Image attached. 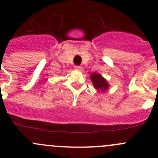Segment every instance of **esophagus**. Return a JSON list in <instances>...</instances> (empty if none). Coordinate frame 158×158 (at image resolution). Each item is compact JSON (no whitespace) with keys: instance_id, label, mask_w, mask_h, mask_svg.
Returning a JSON list of instances; mask_svg holds the SVG:
<instances>
[{"instance_id":"1","label":"esophagus","mask_w":158,"mask_h":158,"mask_svg":"<svg viewBox=\"0 0 158 158\" xmlns=\"http://www.w3.org/2000/svg\"><path fill=\"white\" fill-rule=\"evenodd\" d=\"M74 69L76 70H77V71H80V70L82 69V67L79 66H74Z\"/></svg>"}]
</instances>
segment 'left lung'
Returning a JSON list of instances; mask_svg holds the SVG:
<instances>
[{
  "label": "left lung",
  "mask_w": 158,
  "mask_h": 158,
  "mask_svg": "<svg viewBox=\"0 0 158 158\" xmlns=\"http://www.w3.org/2000/svg\"><path fill=\"white\" fill-rule=\"evenodd\" d=\"M90 79L92 82L93 86L99 92H105L109 88V84L106 79L99 73L94 72L90 75Z\"/></svg>",
  "instance_id": "8db88e82"
}]
</instances>
